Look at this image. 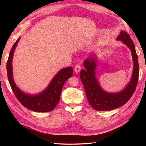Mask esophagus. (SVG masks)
<instances>
[{"label":"esophagus","mask_w":146,"mask_h":146,"mask_svg":"<svg viewBox=\"0 0 146 146\" xmlns=\"http://www.w3.org/2000/svg\"><path fill=\"white\" fill-rule=\"evenodd\" d=\"M80 70H81V67H80V65H78V64L76 65L75 66V68H74V71H75L76 73H78L79 71H80Z\"/></svg>","instance_id":"34e87169"}]
</instances>
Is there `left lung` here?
Listing matches in <instances>:
<instances>
[{
    "mask_svg": "<svg viewBox=\"0 0 146 146\" xmlns=\"http://www.w3.org/2000/svg\"><path fill=\"white\" fill-rule=\"evenodd\" d=\"M117 40L122 41L130 49L133 61L131 78L122 91L118 93H110L101 87L96 76L98 57L95 55L84 61L85 69L81 70L80 73V78L84 87L88 102L97 111H110L124 105L132 97L138 83L139 67L135 44L129 35L124 31H121Z\"/></svg>",
    "mask_w": 146,
    "mask_h": 146,
    "instance_id": "obj_1",
    "label": "left lung"
}]
</instances>
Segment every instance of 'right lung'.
Masks as SVG:
<instances>
[{
  "instance_id": "1",
  "label": "right lung",
  "mask_w": 146,
  "mask_h": 146,
  "mask_svg": "<svg viewBox=\"0 0 146 146\" xmlns=\"http://www.w3.org/2000/svg\"><path fill=\"white\" fill-rule=\"evenodd\" d=\"M20 38L21 36L13 44L7 62V73L9 84L17 99L25 108L35 112L51 111L60 101L64 84L72 76L73 68L72 67H68L62 69L52 78L45 90L39 93L33 95L24 92L17 87L15 82L12 68L14 51Z\"/></svg>"
}]
</instances>
